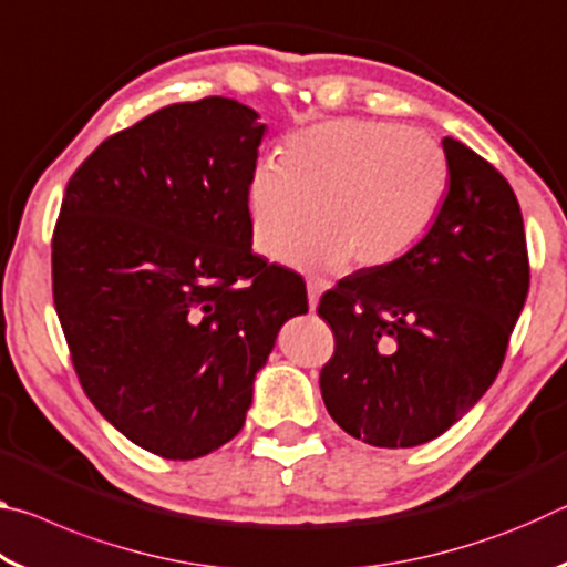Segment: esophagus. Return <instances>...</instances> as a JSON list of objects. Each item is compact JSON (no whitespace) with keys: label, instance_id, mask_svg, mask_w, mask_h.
Masks as SVG:
<instances>
[{"label":"esophagus","instance_id":"esophagus-1","mask_svg":"<svg viewBox=\"0 0 567 567\" xmlns=\"http://www.w3.org/2000/svg\"><path fill=\"white\" fill-rule=\"evenodd\" d=\"M324 290H328V282L320 280V277H307V302H310V310L318 307V300Z\"/></svg>","mask_w":567,"mask_h":567}]
</instances>
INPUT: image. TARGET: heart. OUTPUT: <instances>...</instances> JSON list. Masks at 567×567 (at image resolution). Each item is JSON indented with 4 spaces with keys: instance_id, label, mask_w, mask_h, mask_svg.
I'll list each match as a JSON object with an SVG mask.
<instances>
[{
    "instance_id": "obj_1",
    "label": "heart",
    "mask_w": 567,
    "mask_h": 567,
    "mask_svg": "<svg viewBox=\"0 0 567 567\" xmlns=\"http://www.w3.org/2000/svg\"><path fill=\"white\" fill-rule=\"evenodd\" d=\"M443 147L420 130L378 120H334L292 134L280 162H257L247 189L255 252L282 260L307 225L295 260L375 270L408 255L443 207Z\"/></svg>"
}]
</instances>
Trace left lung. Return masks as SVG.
<instances>
[{"label":"left lung","mask_w":567,"mask_h":567,"mask_svg":"<svg viewBox=\"0 0 567 567\" xmlns=\"http://www.w3.org/2000/svg\"><path fill=\"white\" fill-rule=\"evenodd\" d=\"M450 189L400 260L344 277L320 297L334 334L324 408L375 447L443 435L493 385L530 287L517 197L463 142L443 140Z\"/></svg>","instance_id":"left-lung-1"}]
</instances>
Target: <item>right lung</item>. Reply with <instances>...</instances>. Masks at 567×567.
<instances>
[{
    "mask_svg": "<svg viewBox=\"0 0 567 567\" xmlns=\"http://www.w3.org/2000/svg\"><path fill=\"white\" fill-rule=\"evenodd\" d=\"M265 124L227 97L162 107L66 182L52 295L84 395L134 445L195 460L245 425L300 275L252 252L247 189Z\"/></svg>",
    "mask_w": 567,
    "mask_h": 567,
    "instance_id": "obj_1",
    "label": "right lung"
}]
</instances>
